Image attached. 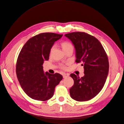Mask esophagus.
I'll return each instance as SVG.
<instances>
[{"instance_id":"1","label":"esophagus","mask_w":124,"mask_h":124,"mask_svg":"<svg viewBox=\"0 0 124 124\" xmlns=\"http://www.w3.org/2000/svg\"><path fill=\"white\" fill-rule=\"evenodd\" d=\"M62 76L63 78H66L67 77H68L69 76V74L68 73H63L62 74Z\"/></svg>"}]
</instances>
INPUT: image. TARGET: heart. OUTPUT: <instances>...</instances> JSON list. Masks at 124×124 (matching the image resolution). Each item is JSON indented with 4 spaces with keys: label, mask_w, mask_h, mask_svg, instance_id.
Masks as SVG:
<instances>
[{
    "label": "heart",
    "mask_w": 124,
    "mask_h": 124,
    "mask_svg": "<svg viewBox=\"0 0 124 124\" xmlns=\"http://www.w3.org/2000/svg\"><path fill=\"white\" fill-rule=\"evenodd\" d=\"M61 46L63 50L65 52L67 50H68L69 49H70V48H72L73 49V46L72 44H71V43H70L69 42H68V41H65V42H63L61 43ZM53 47H52L51 48V52H52V51H53ZM61 67L62 69H66V66L64 65H62L61 66Z\"/></svg>",
    "instance_id": "b5f03b06"
}]
</instances>
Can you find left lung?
Segmentation results:
<instances>
[{
    "label": "left lung",
    "instance_id": "obj_1",
    "mask_svg": "<svg viewBox=\"0 0 124 124\" xmlns=\"http://www.w3.org/2000/svg\"><path fill=\"white\" fill-rule=\"evenodd\" d=\"M73 44L77 62H82L84 76L80 78L72 73L74 85L70 95L78 101L91 100L102 89L108 73V56L99 41L85 32H74L65 35Z\"/></svg>",
    "mask_w": 124,
    "mask_h": 124
}]
</instances>
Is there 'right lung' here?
I'll use <instances>...</instances> for the list:
<instances>
[{"label":"right lung","instance_id":"right-lung-1","mask_svg":"<svg viewBox=\"0 0 124 124\" xmlns=\"http://www.w3.org/2000/svg\"><path fill=\"white\" fill-rule=\"evenodd\" d=\"M62 35L46 32L29 39L20 52L16 66L18 80L31 98L46 101L54 95L55 88L62 79L61 74L45 73L42 65L49 59L51 48Z\"/></svg>","mask_w":124,"mask_h":124}]
</instances>
